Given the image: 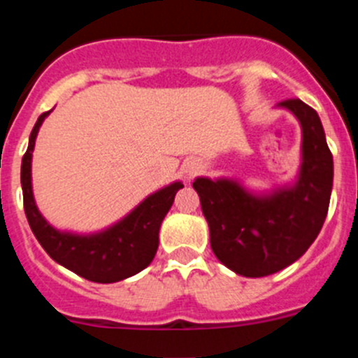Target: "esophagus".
<instances>
[{
  "mask_svg": "<svg viewBox=\"0 0 358 358\" xmlns=\"http://www.w3.org/2000/svg\"><path fill=\"white\" fill-rule=\"evenodd\" d=\"M182 169H185V173L186 176H194V173H197L199 170H201V163H199V161H195V159H192V161H188V163H185V166H182Z\"/></svg>",
  "mask_w": 358,
  "mask_h": 358,
  "instance_id": "34e87169",
  "label": "esophagus"
}]
</instances>
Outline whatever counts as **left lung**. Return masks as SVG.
<instances>
[{"label": "left lung", "mask_w": 358, "mask_h": 358, "mask_svg": "<svg viewBox=\"0 0 358 358\" xmlns=\"http://www.w3.org/2000/svg\"><path fill=\"white\" fill-rule=\"evenodd\" d=\"M301 127V163L285 185L255 189L235 177H195L194 188L220 264L245 278L274 274L299 260L317 238L334 186V157L319 115L301 100H285Z\"/></svg>", "instance_id": "1"}]
</instances>
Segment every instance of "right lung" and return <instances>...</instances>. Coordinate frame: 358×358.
<instances>
[{"label": "right lung", "instance_id": "add662e5", "mask_svg": "<svg viewBox=\"0 0 358 358\" xmlns=\"http://www.w3.org/2000/svg\"><path fill=\"white\" fill-rule=\"evenodd\" d=\"M48 113L39 116L30 132L28 148L21 163L24 213L28 224L50 258L80 278L94 283H116L141 273L156 256L159 245V227L173 204V197L182 188L173 181L145 197L118 222L93 233H75L50 224L37 208L31 186V157L37 134Z\"/></svg>", "mask_w": 358, "mask_h": 358}]
</instances>
